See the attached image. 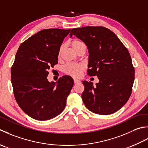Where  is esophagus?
Here are the masks:
<instances>
[{
	"instance_id": "1",
	"label": "esophagus",
	"mask_w": 148,
	"mask_h": 148,
	"mask_svg": "<svg viewBox=\"0 0 148 148\" xmlns=\"http://www.w3.org/2000/svg\"><path fill=\"white\" fill-rule=\"evenodd\" d=\"M80 82V80H77V79H74V83L75 84H78Z\"/></svg>"
}]
</instances>
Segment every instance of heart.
Instances as JSON below:
<instances>
[{"instance_id": "obj_1", "label": "heart", "mask_w": 148, "mask_h": 148, "mask_svg": "<svg viewBox=\"0 0 148 148\" xmlns=\"http://www.w3.org/2000/svg\"><path fill=\"white\" fill-rule=\"evenodd\" d=\"M71 45L73 49L77 51L80 47L84 46L82 41L78 40H74L71 41ZM61 52V49L59 50V54ZM84 66L82 64H75V63H68L64 68V73L70 76L74 77H78L80 76L82 71L84 70Z\"/></svg>"}]
</instances>
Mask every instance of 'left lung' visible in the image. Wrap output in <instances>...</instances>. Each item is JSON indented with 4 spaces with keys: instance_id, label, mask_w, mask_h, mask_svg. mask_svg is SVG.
<instances>
[{
    "instance_id": "8db88e82",
    "label": "left lung",
    "mask_w": 148,
    "mask_h": 148,
    "mask_svg": "<svg viewBox=\"0 0 148 148\" xmlns=\"http://www.w3.org/2000/svg\"><path fill=\"white\" fill-rule=\"evenodd\" d=\"M82 40L89 50L87 75L98 76L99 82L83 81L82 98L88 109L108 115L119 110L132 94L135 70L127 49L110 29L87 26L70 32Z\"/></svg>"
}]
</instances>
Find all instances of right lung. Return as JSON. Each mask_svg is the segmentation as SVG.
Instances as JSON below:
<instances>
[{
	"label": "right lung",
	"instance_id": "add662e5",
	"mask_svg": "<svg viewBox=\"0 0 148 148\" xmlns=\"http://www.w3.org/2000/svg\"><path fill=\"white\" fill-rule=\"evenodd\" d=\"M71 29H43L20 45L11 66L14 98L32 118L52 119L64 109L73 80L63 76L57 84L47 80L49 70L58 63L60 47Z\"/></svg>",
	"mask_w": 148,
	"mask_h": 148
}]
</instances>
